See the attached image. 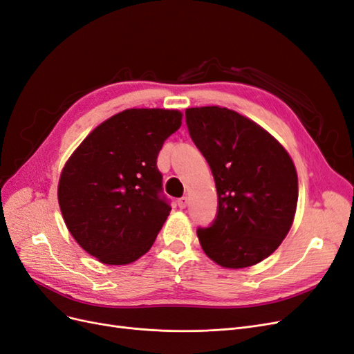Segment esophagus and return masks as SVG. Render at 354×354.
Returning <instances> with one entry per match:
<instances>
[{
    "label": "esophagus",
    "mask_w": 354,
    "mask_h": 354,
    "mask_svg": "<svg viewBox=\"0 0 354 354\" xmlns=\"http://www.w3.org/2000/svg\"><path fill=\"white\" fill-rule=\"evenodd\" d=\"M187 203H189V199H187L186 196L180 198V199L177 201V205H178V208H180V209H185V208L187 207Z\"/></svg>",
    "instance_id": "1"
}]
</instances>
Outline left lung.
<instances>
[{
    "label": "left lung",
    "mask_w": 354,
    "mask_h": 354,
    "mask_svg": "<svg viewBox=\"0 0 354 354\" xmlns=\"http://www.w3.org/2000/svg\"><path fill=\"white\" fill-rule=\"evenodd\" d=\"M186 122L218 195L217 218L198 229L203 252L224 269L263 261L294 223L298 176L292 158L261 125L221 106L189 108Z\"/></svg>",
    "instance_id": "obj_1"
}]
</instances>
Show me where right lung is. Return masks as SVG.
<instances>
[{
    "label": "right lung",
    "mask_w": 354,
    "mask_h": 354,
    "mask_svg": "<svg viewBox=\"0 0 354 354\" xmlns=\"http://www.w3.org/2000/svg\"><path fill=\"white\" fill-rule=\"evenodd\" d=\"M177 109H125L97 125L63 167L57 199L84 251L109 266L145 255L169 216L156 159L181 125Z\"/></svg>",
    "instance_id": "obj_1"
}]
</instances>
